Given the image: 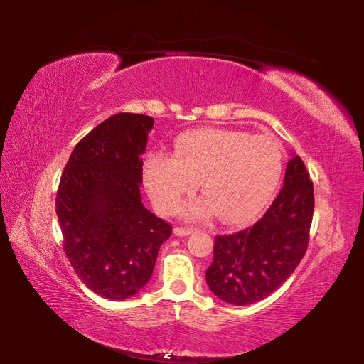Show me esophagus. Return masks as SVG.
I'll return each instance as SVG.
<instances>
[{
	"mask_svg": "<svg viewBox=\"0 0 364 364\" xmlns=\"http://www.w3.org/2000/svg\"><path fill=\"white\" fill-rule=\"evenodd\" d=\"M191 232H194L193 228H183V226H176L174 228V235H178V237H186V235H190Z\"/></svg>",
	"mask_w": 364,
	"mask_h": 364,
	"instance_id": "34e87169",
	"label": "esophagus"
}]
</instances>
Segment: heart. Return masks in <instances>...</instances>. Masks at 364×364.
<instances>
[{
    "instance_id": "1",
    "label": "heart",
    "mask_w": 364,
    "mask_h": 364,
    "mask_svg": "<svg viewBox=\"0 0 364 364\" xmlns=\"http://www.w3.org/2000/svg\"><path fill=\"white\" fill-rule=\"evenodd\" d=\"M282 171V149L272 135L246 130L197 129L174 142V155L153 153L146 161L149 193L162 213H176L199 181L206 196L185 209L186 217L217 215L226 223L255 217L277 188Z\"/></svg>"
}]
</instances>
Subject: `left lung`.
<instances>
[{"label":"left lung","mask_w":364,"mask_h":364,"mask_svg":"<svg viewBox=\"0 0 364 364\" xmlns=\"http://www.w3.org/2000/svg\"><path fill=\"white\" fill-rule=\"evenodd\" d=\"M314 213V190L304 161L294 155L277 199L252 228L217 235L206 270L211 291L228 304L266 299L290 278L304 258Z\"/></svg>","instance_id":"8db88e82"}]
</instances>
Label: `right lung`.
<instances>
[{
    "label": "right lung",
    "instance_id": "add662e5",
    "mask_svg": "<svg viewBox=\"0 0 364 364\" xmlns=\"http://www.w3.org/2000/svg\"><path fill=\"white\" fill-rule=\"evenodd\" d=\"M149 115L119 112L80 139L56 196L63 250L87 289L124 301L150 281L171 225L142 205Z\"/></svg>",
    "mask_w": 364,
    "mask_h": 364
}]
</instances>
